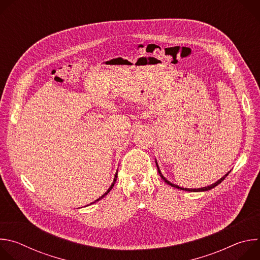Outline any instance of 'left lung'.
I'll list each match as a JSON object with an SVG mask.
<instances>
[{
	"label": "left lung",
	"instance_id": "left-lung-1",
	"mask_svg": "<svg viewBox=\"0 0 260 260\" xmlns=\"http://www.w3.org/2000/svg\"><path fill=\"white\" fill-rule=\"evenodd\" d=\"M155 164H156V167H157V170H158V173H159V175H160V177L164 179V181L167 183V184H169V185H171V186H173V187H175V188H178V189H180V190H185V191H190V192H201V191H208V190H210V189H212V188H214V187H216L218 184H220L222 181H223L225 178H226V176L231 173V171L229 172V173H226L223 177L222 178H220L218 181H216L215 183H213V184H211V185H209V186H207V187H202V188H184V187H180V186H178V185H176V184H174V183H171L169 180H167L164 176H162V174H161V172H160V170H159V167H158V164H157V160L155 159Z\"/></svg>",
	"mask_w": 260,
	"mask_h": 260
}]
</instances>
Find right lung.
<instances>
[{
	"label": "right lung",
	"mask_w": 260,
	"mask_h": 260,
	"mask_svg": "<svg viewBox=\"0 0 260 260\" xmlns=\"http://www.w3.org/2000/svg\"><path fill=\"white\" fill-rule=\"evenodd\" d=\"M117 173H118V172H116V174H115V176H114V179H113V182H112V184H111V186H110V187L108 188V190H107V191H106V192H105V193H104V194H103V196H102L101 198H99L98 200H95V201H94L93 203H91L90 205H92V204H94V203L99 202L100 200H102V199H103L104 197H106V196H107V194H108V193H109V192L111 191V189H112V188H113V186H114V184H115V182H116V179H117ZM87 206H89V205H87Z\"/></svg>",
	"instance_id": "right-lung-1"
}]
</instances>
